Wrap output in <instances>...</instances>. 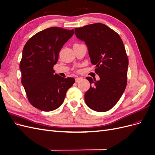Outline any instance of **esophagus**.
Segmentation results:
<instances>
[{
    "instance_id": "esophagus-1",
    "label": "esophagus",
    "mask_w": 155,
    "mask_h": 155,
    "mask_svg": "<svg viewBox=\"0 0 155 155\" xmlns=\"http://www.w3.org/2000/svg\"><path fill=\"white\" fill-rule=\"evenodd\" d=\"M82 79H83L82 78H76V83L79 82V81L82 80Z\"/></svg>"
}]
</instances>
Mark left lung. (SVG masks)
Listing matches in <instances>:
<instances>
[{
  "label": "left lung",
  "mask_w": 155,
  "mask_h": 155,
  "mask_svg": "<svg viewBox=\"0 0 155 155\" xmlns=\"http://www.w3.org/2000/svg\"><path fill=\"white\" fill-rule=\"evenodd\" d=\"M74 30L77 38L85 41L100 78H86L91 87L85 94V103L94 110L106 112L117 104L127 86L129 60L124 43L116 31L101 23Z\"/></svg>",
  "instance_id": "obj_1"
}]
</instances>
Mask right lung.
<instances>
[{
    "mask_svg": "<svg viewBox=\"0 0 155 155\" xmlns=\"http://www.w3.org/2000/svg\"><path fill=\"white\" fill-rule=\"evenodd\" d=\"M73 35L74 30L51 27L31 37L23 48L21 83L30 104L41 110L58 109L75 83L73 78L54 74L53 68L61 49Z\"/></svg>",
    "mask_w": 155,
    "mask_h": 155,
    "instance_id": "1",
    "label": "right lung"
}]
</instances>
